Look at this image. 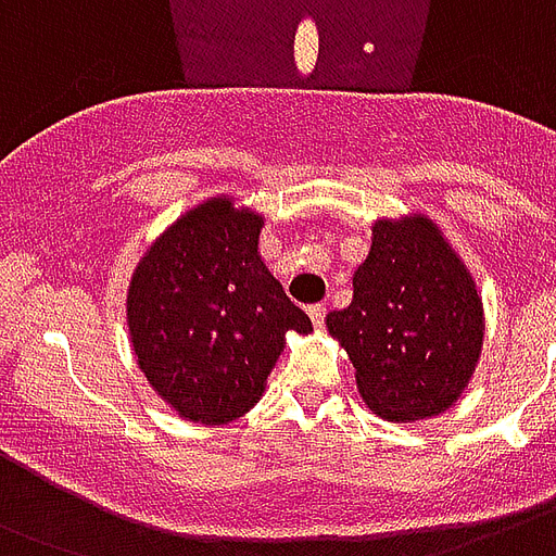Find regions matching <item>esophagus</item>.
I'll use <instances>...</instances> for the list:
<instances>
[{"mask_svg":"<svg viewBox=\"0 0 556 556\" xmlns=\"http://www.w3.org/2000/svg\"><path fill=\"white\" fill-rule=\"evenodd\" d=\"M325 304H313V307H307V316H309V321H313V325L316 327H321L325 325Z\"/></svg>","mask_w":556,"mask_h":556,"instance_id":"esophagus-1","label":"esophagus"}]
</instances>
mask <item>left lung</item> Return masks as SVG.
I'll list each match as a JSON object with an SVG mask.
<instances>
[{
  "instance_id": "left-lung-1",
  "label": "left lung",
  "mask_w": 556,
  "mask_h": 556,
  "mask_svg": "<svg viewBox=\"0 0 556 556\" xmlns=\"http://www.w3.org/2000/svg\"><path fill=\"white\" fill-rule=\"evenodd\" d=\"M354 363L359 397L391 424L455 406L484 345V304L464 257L420 211L380 217L354 273V299L325 318Z\"/></svg>"
}]
</instances>
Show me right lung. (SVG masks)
Here are the masks:
<instances>
[{
  "label": "right lung",
  "instance_id": "right-lung-1",
  "mask_svg": "<svg viewBox=\"0 0 556 556\" xmlns=\"http://www.w3.org/2000/svg\"><path fill=\"white\" fill-rule=\"evenodd\" d=\"M264 223L261 211L217 193L176 217L132 269L136 365L185 420L219 426L247 415L287 333L313 330L261 257Z\"/></svg>",
  "mask_w": 556,
  "mask_h": 556
}]
</instances>
